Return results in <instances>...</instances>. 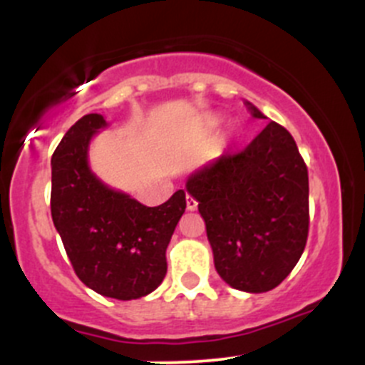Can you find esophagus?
Returning <instances> with one entry per match:
<instances>
[{"mask_svg": "<svg viewBox=\"0 0 365 365\" xmlns=\"http://www.w3.org/2000/svg\"><path fill=\"white\" fill-rule=\"evenodd\" d=\"M197 208V201L194 200L192 196H187V210H190V212H192V210H196Z\"/></svg>", "mask_w": 365, "mask_h": 365, "instance_id": "34e87169", "label": "esophagus"}]
</instances>
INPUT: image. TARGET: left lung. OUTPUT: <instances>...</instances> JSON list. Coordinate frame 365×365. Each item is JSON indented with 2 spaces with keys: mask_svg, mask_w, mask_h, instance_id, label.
<instances>
[{
  "mask_svg": "<svg viewBox=\"0 0 365 365\" xmlns=\"http://www.w3.org/2000/svg\"><path fill=\"white\" fill-rule=\"evenodd\" d=\"M187 192L200 203L213 263L231 288L270 292L295 268L309 235V175L282 125L270 121L244 150L194 173Z\"/></svg>",
  "mask_w": 365,
  "mask_h": 365,
  "instance_id": "8db88e82",
  "label": "left lung"
}]
</instances>
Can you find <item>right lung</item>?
I'll return each mask as SVG.
<instances>
[{"instance_id":"right-lung-1","label":"right lung","mask_w":365,"mask_h":365,"mask_svg":"<svg viewBox=\"0 0 365 365\" xmlns=\"http://www.w3.org/2000/svg\"><path fill=\"white\" fill-rule=\"evenodd\" d=\"M102 127L101 114H86L54 150L51 215L77 277L101 295L134 300L164 281L165 249L185 212V192L145 206L104 185L88 168V145Z\"/></svg>"}]
</instances>
